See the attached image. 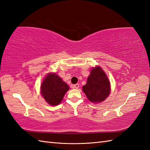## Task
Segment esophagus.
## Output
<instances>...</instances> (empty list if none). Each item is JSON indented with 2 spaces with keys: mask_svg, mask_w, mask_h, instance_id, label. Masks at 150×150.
<instances>
[{
  "mask_svg": "<svg viewBox=\"0 0 150 150\" xmlns=\"http://www.w3.org/2000/svg\"><path fill=\"white\" fill-rule=\"evenodd\" d=\"M72 88H74V89H78L79 88V84H74L72 86Z\"/></svg>",
  "mask_w": 150,
  "mask_h": 150,
  "instance_id": "34e87169",
  "label": "esophagus"
}]
</instances>
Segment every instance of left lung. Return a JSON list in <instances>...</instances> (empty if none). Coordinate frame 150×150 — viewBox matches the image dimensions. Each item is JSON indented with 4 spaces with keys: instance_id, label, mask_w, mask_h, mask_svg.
<instances>
[{
    "instance_id": "left-lung-1",
    "label": "left lung",
    "mask_w": 150,
    "mask_h": 150,
    "mask_svg": "<svg viewBox=\"0 0 150 150\" xmlns=\"http://www.w3.org/2000/svg\"><path fill=\"white\" fill-rule=\"evenodd\" d=\"M82 90L91 103L97 104L106 100L110 94L111 86L103 68L98 66L92 67L86 84L82 86Z\"/></svg>"
}]
</instances>
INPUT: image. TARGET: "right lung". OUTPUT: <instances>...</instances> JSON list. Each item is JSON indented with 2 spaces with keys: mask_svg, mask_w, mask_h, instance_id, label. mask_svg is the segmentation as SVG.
Returning <instances> with one entry per match:
<instances>
[{
  "mask_svg": "<svg viewBox=\"0 0 150 150\" xmlns=\"http://www.w3.org/2000/svg\"><path fill=\"white\" fill-rule=\"evenodd\" d=\"M69 87L56 73H49L40 84V94L51 106H57L61 103Z\"/></svg>",
  "mask_w": 150,
  "mask_h": 150,
  "instance_id": "obj_1",
  "label": "right lung"
}]
</instances>
